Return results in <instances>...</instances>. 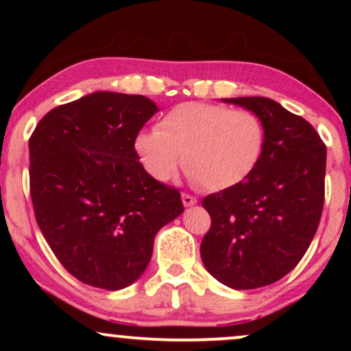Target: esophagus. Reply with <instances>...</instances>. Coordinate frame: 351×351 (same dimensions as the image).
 <instances>
[{
    "label": "esophagus",
    "instance_id": "esophagus-1",
    "mask_svg": "<svg viewBox=\"0 0 351 351\" xmlns=\"http://www.w3.org/2000/svg\"><path fill=\"white\" fill-rule=\"evenodd\" d=\"M181 201H183V204L186 208H189V206H193V204H196L198 203V199L195 198V196H191V195H186V193H183V195H181Z\"/></svg>",
    "mask_w": 351,
    "mask_h": 351
}]
</instances>
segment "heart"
<instances>
[{
    "label": "heart",
    "mask_w": 351,
    "mask_h": 351,
    "mask_svg": "<svg viewBox=\"0 0 351 351\" xmlns=\"http://www.w3.org/2000/svg\"><path fill=\"white\" fill-rule=\"evenodd\" d=\"M264 145V123L254 112L208 102L173 107L156 130L140 132L134 142L153 180H171L183 160L188 178L208 191L243 183L259 165Z\"/></svg>",
    "instance_id": "b5f03b06"
}]
</instances>
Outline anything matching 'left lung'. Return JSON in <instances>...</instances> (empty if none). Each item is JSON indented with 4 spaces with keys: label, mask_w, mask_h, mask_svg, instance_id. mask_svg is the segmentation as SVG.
Returning a JSON list of instances; mask_svg holds the SVG:
<instances>
[{
    "label": "left lung",
    "mask_w": 351,
    "mask_h": 351,
    "mask_svg": "<svg viewBox=\"0 0 351 351\" xmlns=\"http://www.w3.org/2000/svg\"><path fill=\"white\" fill-rule=\"evenodd\" d=\"M221 100L259 117L265 145L243 183L203 199L211 228L201 259L221 284L249 291L287 276L312 243L324 208L327 148L307 120L276 100Z\"/></svg>",
    "instance_id": "left-lung-1"
}]
</instances>
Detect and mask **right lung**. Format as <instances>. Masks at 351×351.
Here are the masks:
<instances>
[{
	"mask_svg": "<svg viewBox=\"0 0 351 351\" xmlns=\"http://www.w3.org/2000/svg\"><path fill=\"white\" fill-rule=\"evenodd\" d=\"M156 112L143 95L92 92L47 112L29 138L36 221L59 263L92 287L134 284L156 232L184 211L178 189L153 180L135 153Z\"/></svg>",
	"mask_w": 351,
	"mask_h": 351,
	"instance_id": "obj_1",
	"label": "right lung"
}]
</instances>
